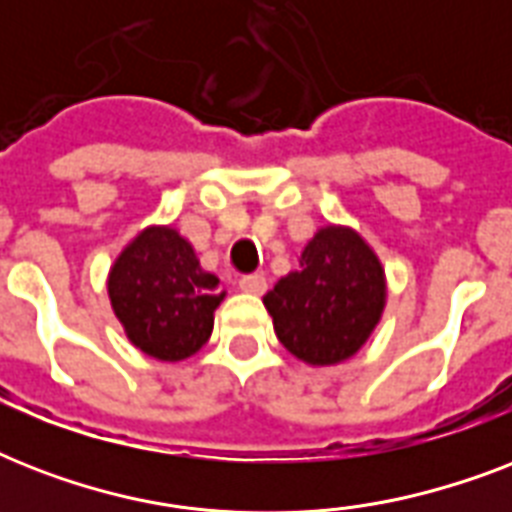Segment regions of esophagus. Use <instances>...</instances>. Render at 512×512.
Returning a JSON list of instances; mask_svg holds the SVG:
<instances>
[{
  "mask_svg": "<svg viewBox=\"0 0 512 512\" xmlns=\"http://www.w3.org/2000/svg\"><path fill=\"white\" fill-rule=\"evenodd\" d=\"M239 289L241 292H247V295H263L265 289H268V281L260 273H247V276H241L239 279Z\"/></svg>",
  "mask_w": 512,
  "mask_h": 512,
  "instance_id": "esophagus-1",
  "label": "esophagus"
}]
</instances>
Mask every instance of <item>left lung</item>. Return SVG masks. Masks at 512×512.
<instances>
[{
  "mask_svg": "<svg viewBox=\"0 0 512 512\" xmlns=\"http://www.w3.org/2000/svg\"><path fill=\"white\" fill-rule=\"evenodd\" d=\"M281 345L311 366L340 364L369 340L385 308V271L345 225L321 228L300 268L263 297Z\"/></svg>",
  "mask_w": 512,
  "mask_h": 512,
  "instance_id": "8db88e82",
  "label": "left lung"
}]
</instances>
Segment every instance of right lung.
<instances>
[{
  "mask_svg": "<svg viewBox=\"0 0 512 512\" xmlns=\"http://www.w3.org/2000/svg\"><path fill=\"white\" fill-rule=\"evenodd\" d=\"M108 297L135 348L159 361H183L209 340L225 292L175 228L154 225L116 257Z\"/></svg>",
  "mask_w": 512,
  "mask_h": 512,
  "instance_id": "right-lung-1",
  "label": "right lung"
}]
</instances>
